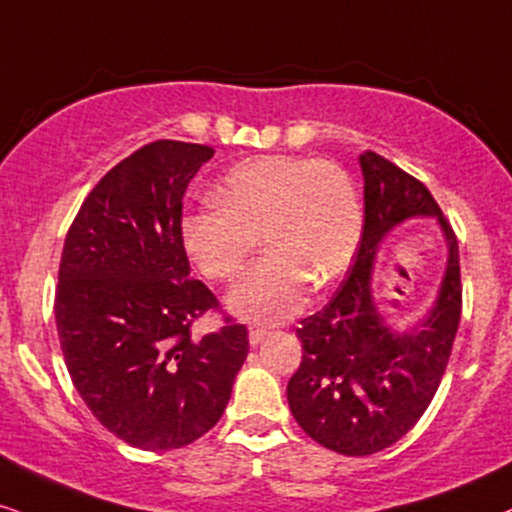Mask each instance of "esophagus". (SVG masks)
<instances>
[{"label":"esophagus","instance_id":"34e87169","mask_svg":"<svg viewBox=\"0 0 512 512\" xmlns=\"http://www.w3.org/2000/svg\"><path fill=\"white\" fill-rule=\"evenodd\" d=\"M267 335H269V333H267V331H262V328H250V333H248L250 345H252V347H257L264 338H267Z\"/></svg>","mask_w":512,"mask_h":512}]
</instances>
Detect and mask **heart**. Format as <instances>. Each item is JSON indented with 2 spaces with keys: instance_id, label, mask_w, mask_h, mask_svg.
<instances>
[{
  "instance_id": "obj_1",
  "label": "heart",
  "mask_w": 512,
  "mask_h": 512,
  "mask_svg": "<svg viewBox=\"0 0 512 512\" xmlns=\"http://www.w3.org/2000/svg\"><path fill=\"white\" fill-rule=\"evenodd\" d=\"M215 203L181 217V243L212 281L234 278L257 241L267 248L229 293V312L252 323H281L307 300L309 283L345 274L361 238L352 181L338 165L300 155H262L236 165Z\"/></svg>"
}]
</instances>
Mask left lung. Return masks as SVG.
Returning a JSON list of instances; mask_svg holds the SVG:
<instances>
[{
	"mask_svg": "<svg viewBox=\"0 0 512 512\" xmlns=\"http://www.w3.org/2000/svg\"><path fill=\"white\" fill-rule=\"evenodd\" d=\"M364 234L331 302L297 328L302 364L288 406L314 442L345 456L383 451L409 432L435 397L461 321L458 241L430 191L383 155H359ZM435 216L447 241L445 276L433 307L399 332L372 295L377 248L409 218Z\"/></svg>",
	"mask_w": 512,
	"mask_h": 512,
	"instance_id": "8db88e82",
	"label": "left lung"
}]
</instances>
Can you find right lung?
Instances as JSON below:
<instances>
[{"instance_id": "1", "label": "right lung", "mask_w": 512, "mask_h": 512, "mask_svg": "<svg viewBox=\"0 0 512 512\" xmlns=\"http://www.w3.org/2000/svg\"><path fill=\"white\" fill-rule=\"evenodd\" d=\"M212 155L167 139L139 148L94 186L63 245L54 312L68 373L103 428L144 451L215 428L248 357L241 323L191 335L217 297L191 278L181 198Z\"/></svg>"}]
</instances>
